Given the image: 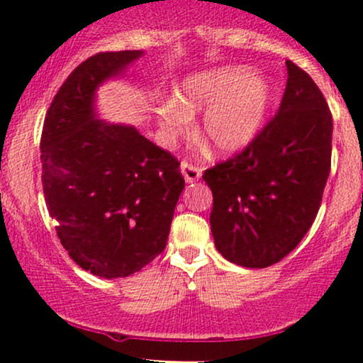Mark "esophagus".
<instances>
[{
	"label": "esophagus",
	"instance_id": "34e87169",
	"mask_svg": "<svg viewBox=\"0 0 363 363\" xmlns=\"http://www.w3.org/2000/svg\"><path fill=\"white\" fill-rule=\"evenodd\" d=\"M181 172L182 176H184L186 182H196L199 177H201V169L196 167L193 164H189V162H182Z\"/></svg>",
	"mask_w": 363,
	"mask_h": 363
}]
</instances>
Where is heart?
<instances>
[{
	"instance_id": "1",
	"label": "heart",
	"mask_w": 363,
	"mask_h": 363,
	"mask_svg": "<svg viewBox=\"0 0 363 363\" xmlns=\"http://www.w3.org/2000/svg\"><path fill=\"white\" fill-rule=\"evenodd\" d=\"M273 83L249 66H222L189 74L176 99L158 109V126L167 140L184 135L191 116L205 109L198 136L220 153H235L256 138L273 104Z\"/></svg>"
}]
</instances>
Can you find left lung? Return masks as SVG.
Returning a JSON list of instances; mask_svg holds the SVG:
<instances>
[{"label":"left lung","instance_id":"left-lung-1","mask_svg":"<svg viewBox=\"0 0 363 363\" xmlns=\"http://www.w3.org/2000/svg\"><path fill=\"white\" fill-rule=\"evenodd\" d=\"M274 118L228 160L205 170L215 245L225 259L268 268L294 251L318 215L331 170L333 118L314 80L286 61Z\"/></svg>","mask_w":363,"mask_h":363}]
</instances>
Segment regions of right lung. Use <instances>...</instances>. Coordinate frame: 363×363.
Returning <instances> with one entry per match:
<instances>
[{"label":"right lung","instance_id":"right-lung-1","mask_svg":"<svg viewBox=\"0 0 363 363\" xmlns=\"http://www.w3.org/2000/svg\"><path fill=\"white\" fill-rule=\"evenodd\" d=\"M141 54L99 52L78 65L54 95L40 138L57 237L80 268L102 278L129 277L164 251L184 189L177 158L95 114L97 86Z\"/></svg>","mask_w":363,"mask_h":363}]
</instances>
